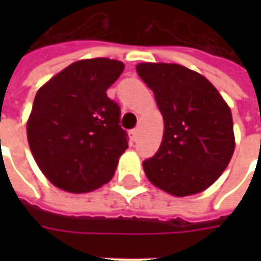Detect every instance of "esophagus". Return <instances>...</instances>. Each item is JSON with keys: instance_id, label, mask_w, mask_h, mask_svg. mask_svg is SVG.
Returning a JSON list of instances; mask_svg holds the SVG:
<instances>
[{"instance_id": "esophagus-1", "label": "esophagus", "mask_w": 261, "mask_h": 261, "mask_svg": "<svg viewBox=\"0 0 261 261\" xmlns=\"http://www.w3.org/2000/svg\"><path fill=\"white\" fill-rule=\"evenodd\" d=\"M138 133H140V131H138V128H134V130L130 131V137L133 141H136L137 138H138Z\"/></svg>"}]
</instances>
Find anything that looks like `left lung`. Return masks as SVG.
<instances>
[{
    "label": "left lung",
    "instance_id": "left-lung-1",
    "mask_svg": "<svg viewBox=\"0 0 261 261\" xmlns=\"http://www.w3.org/2000/svg\"><path fill=\"white\" fill-rule=\"evenodd\" d=\"M136 69L164 117L158 152L142 162L148 180L176 197L207 190L235 151L228 103L205 76L183 65L140 63Z\"/></svg>",
    "mask_w": 261,
    "mask_h": 261
}]
</instances>
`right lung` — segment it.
I'll return each instance as SVG.
<instances>
[{"label": "right lung", "mask_w": 261, "mask_h": 261, "mask_svg": "<svg viewBox=\"0 0 261 261\" xmlns=\"http://www.w3.org/2000/svg\"><path fill=\"white\" fill-rule=\"evenodd\" d=\"M123 69L119 60H80L37 91L28 142L43 175L64 192L81 194L106 185L128 148L119 105L106 95Z\"/></svg>", "instance_id": "right-lung-1"}]
</instances>
